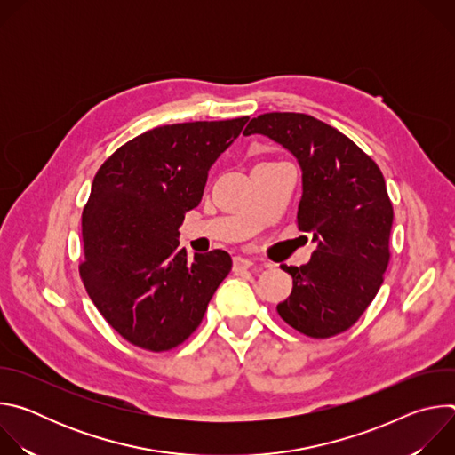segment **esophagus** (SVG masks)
I'll return each mask as SVG.
<instances>
[{
  "label": "esophagus",
  "mask_w": 455,
  "mask_h": 455,
  "mask_svg": "<svg viewBox=\"0 0 455 455\" xmlns=\"http://www.w3.org/2000/svg\"><path fill=\"white\" fill-rule=\"evenodd\" d=\"M253 267V261L248 257H234V272L250 270Z\"/></svg>",
  "instance_id": "34e87169"
}]
</instances>
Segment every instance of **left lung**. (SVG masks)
I'll list each match as a JSON object with an SVG mask.
<instances>
[{"mask_svg":"<svg viewBox=\"0 0 455 455\" xmlns=\"http://www.w3.org/2000/svg\"><path fill=\"white\" fill-rule=\"evenodd\" d=\"M290 151L302 171L299 230L316 243L309 263L281 268L293 277L281 318L311 339H330L360 318L388 265L393 204L379 167L339 129L304 113H265L244 133Z\"/></svg>","mask_w":455,"mask_h":455,"instance_id":"left-lung-1","label":"left lung"}]
</instances>
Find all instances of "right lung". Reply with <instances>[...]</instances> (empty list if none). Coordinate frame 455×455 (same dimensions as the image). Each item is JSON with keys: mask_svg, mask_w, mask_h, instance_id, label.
<instances>
[{"mask_svg": "<svg viewBox=\"0 0 455 455\" xmlns=\"http://www.w3.org/2000/svg\"><path fill=\"white\" fill-rule=\"evenodd\" d=\"M246 122L160 125L97 171L83 212L86 259L79 270L100 315L133 346L160 353L187 340L228 275L232 259L223 250L188 261L178 228Z\"/></svg>", "mask_w": 455, "mask_h": 455, "instance_id": "add662e5", "label": "right lung"}]
</instances>
